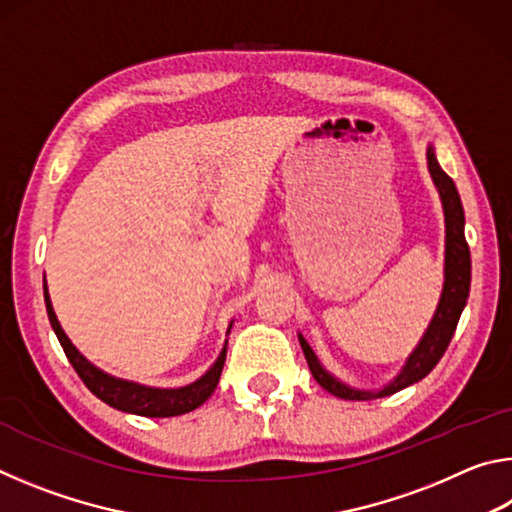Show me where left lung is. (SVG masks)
Returning <instances> with one entry per match:
<instances>
[{
  "label": "left lung",
  "instance_id": "obj_1",
  "mask_svg": "<svg viewBox=\"0 0 512 512\" xmlns=\"http://www.w3.org/2000/svg\"><path fill=\"white\" fill-rule=\"evenodd\" d=\"M427 164L429 173L433 178V185H436L440 201H443L445 210V284L443 293H440V302L436 307V314H433L427 332L415 345V350L409 354L404 368L400 370L393 381H388L384 388L379 391H361V388H352L343 384L341 379L320 366L318 357L314 350L309 348V343L298 334L302 352H305V359L309 363V370L320 386L325 388L327 393H332L341 400H377V397L393 395L402 388L415 384L429 375V372L436 368V363L443 359L449 341L456 332L458 318L463 314V307L470 296V280H472V262H470V248H467L465 241V214L461 205V196L456 192L454 180L447 176V173L440 169L436 160V153H433V146L427 149Z\"/></svg>",
  "mask_w": 512,
  "mask_h": 512
}]
</instances>
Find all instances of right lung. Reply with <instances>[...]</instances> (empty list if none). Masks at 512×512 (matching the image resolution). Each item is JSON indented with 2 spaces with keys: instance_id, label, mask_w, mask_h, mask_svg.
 I'll list each match as a JSON object with an SVG mask.
<instances>
[{
  "instance_id": "obj_1",
  "label": "right lung",
  "mask_w": 512,
  "mask_h": 512,
  "mask_svg": "<svg viewBox=\"0 0 512 512\" xmlns=\"http://www.w3.org/2000/svg\"><path fill=\"white\" fill-rule=\"evenodd\" d=\"M45 305H47L49 323L54 327V332L58 336L60 345H63L69 363H72L74 370L79 372L83 384L88 386L101 402L112 406V409L144 415V418H173V415H183L198 409V406H201L207 397L214 393L216 384H219V377L225 363V352H228L225 350L228 341H225L219 359L212 363V368L207 370L201 379H196L192 384L180 386V388H151L144 384H135V381H126V379L108 375V372L92 366V363L74 348L72 341L67 339V334L58 323L54 307H51L47 282H45Z\"/></svg>"
}]
</instances>
